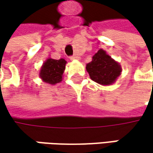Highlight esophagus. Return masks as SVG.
I'll return each instance as SVG.
<instances>
[{
	"label": "esophagus",
	"mask_w": 153,
	"mask_h": 153,
	"mask_svg": "<svg viewBox=\"0 0 153 153\" xmlns=\"http://www.w3.org/2000/svg\"><path fill=\"white\" fill-rule=\"evenodd\" d=\"M70 59H71V60H76V59H79V56H76V55H74V56H70Z\"/></svg>",
	"instance_id": "esophagus-1"
}]
</instances>
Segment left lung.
<instances>
[{"mask_svg":"<svg viewBox=\"0 0 153 153\" xmlns=\"http://www.w3.org/2000/svg\"><path fill=\"white\" fill-rule=\"evenodd\" d=\"M86 69L92 80L102 85H111L121 73L120 65L103 49H99L93 56Z\"/></svg>","mask_w":153,"mask_h":153,"instance_id":"1","label":"left lung"}]
</instances>
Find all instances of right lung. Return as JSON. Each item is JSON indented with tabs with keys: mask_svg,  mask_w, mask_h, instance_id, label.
I'll list each match as a JSON object with an SVG mask.
<instances>
[{
	"mask_svg": "<svg viewBox=\"0 0 153 153\" xmlns=\"http://www.w3.org/2000/svg\"><path fill=\"white\" fill-rule=\"evenodd\" d=\"M66 61L63 58L59 60L48 58L43 64L40 76L49 84H56L62 80V76L65 69Z\"/></svg>",
	"mask_w": 153,
	"mask_h": 153,
	"instance_id": "add662e5",
	"label": "right lung"
}]
</instances>
